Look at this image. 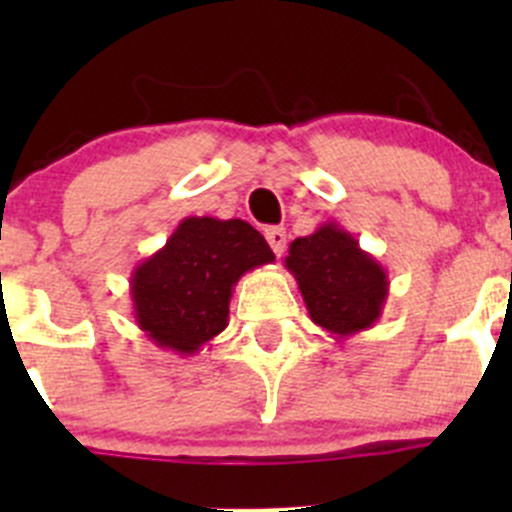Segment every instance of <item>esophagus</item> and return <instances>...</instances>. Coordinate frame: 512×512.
<instances>
[{
	"label": "esophagus",
	"mask_w": 512,
	"mask_h": 512,
	"mask_svg": "<svg viewBox=\"0 0 512 512\" xmlns=\"http://www.w3.org/2000/svg\"><path fill=\"white\" fill-rule=\"evenodd\" d=\"M265 237H267V242H270L272 252H275L277 257H282V252H285V247H287V232L282 230V227H270V230L265 232Z\"/></svg>",
	"instance_id": "esophagus-1"
}]
</instances>
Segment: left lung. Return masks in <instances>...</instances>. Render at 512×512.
Masks as SVG:
<instances>
[{
    "instance_id": "obj_1",
    "label": "left lung",
    "mask_w": 512,
    "mask_h": 512,
    "mask_svg": "<svg viewBox=\"0 0 512 512\" xmlns=\"http://www.w3.org/2000/svg\"><path fill=\"white\" fill-rule=\"evenodd\" d=\"M285 267L297 280L307 312L334 339L374 327L389 297V275L359 240L337 223L319 225L289 245Z\"/></svg>"
}]
</instances>
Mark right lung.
I'll return each instance as SVG.
<instances>
[{
  "mask_svg": "<svg viewBox=\"0 0 512 512\" xmlns=\"http://www.w3.org/2000/svg\"><path fill=\"white\" fill-rule=\"evenodd\" d=\"M275 262L265 237L240 218H185L131 275L133 317L160 349L198 354L230 317L237 280Z\"/></svg>",
  "mask_w": 512,
  "mask_h": 512,
  "instance_id": "add662e5",
  "label": "right lung"
}]
</instances>
